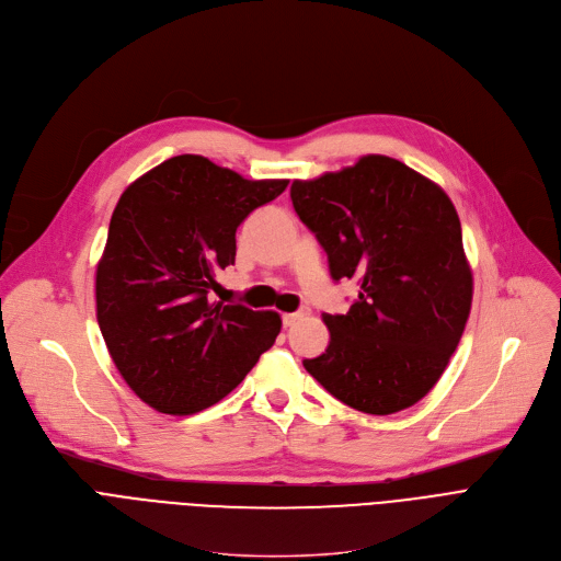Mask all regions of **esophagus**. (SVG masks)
Instances as JSON below:
<instances>
[{"mask_svg": "<svg viewBox=\"0 0 561 561\" xmlns=\"http://www.w3.org/2000/svg\"><path fill=\"white\" fill-rule=\"evenodd\" d=\"M297 320H302V313H300V311H297V313H284V316H282L284 327H293Z\"/></svg>", "mask_w": 561, "mask_h": 561, "instance_id": "1", "label": "esophagus"}]
</instances>
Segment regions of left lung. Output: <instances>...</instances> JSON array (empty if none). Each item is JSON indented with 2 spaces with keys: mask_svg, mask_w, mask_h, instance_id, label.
I'll return each mask as SVG.
<instances>
[{
  "mask_svg": "<svg viewBox=\"0 0 561 561\" xmlns=\"http://www.w3.org/2000/svg\"><path fill=\"white\" fill-rule=\"evenodd\" d=\"M290 201L316 234L335 282L356 279L345 316L324 313L329 347L307 358L335 399L369 415L415 405L439 381L471 311L473 277L451 198L386 156L316 180Z\"/></svg>",
  "mask_w": 561,
  "mask_h": 561,
  "instance_id": "1",
  "label": "left lung"
}]
</instances>
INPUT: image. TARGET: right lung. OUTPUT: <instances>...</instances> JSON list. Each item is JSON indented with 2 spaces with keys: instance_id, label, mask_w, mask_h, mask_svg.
<instances>
[{
  "instance_id": "add662e5",
  "label": "right lung",
  "mask_w": 561,
  "mask_h": 561,
  "mask_svg": "<svg viewBox=\"0 0 561 561\" xmlns=\"http://www.w3.org/2000/svg\"><path fill=\"white\" fill-rule=\"evenodd\" d=\"M288 180H245L175 156L122 194L96 266V320L130 390L158 413L194 415L230 394L273 347L275 311L211 302L237 228Z\"/></svg>"
}]
</instances>
